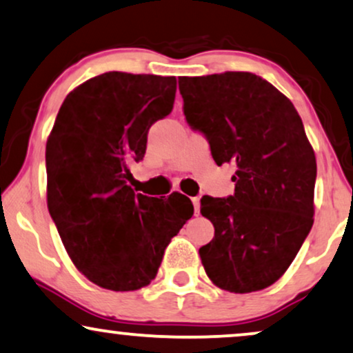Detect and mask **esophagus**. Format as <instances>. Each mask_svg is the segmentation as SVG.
Returning <instances> with one entry per match:
<instances>
[{"label":"esophagus","instance_id":"34e87169","mask_svg":"<svg viewBox=\"0 0 353 353\" xmlns=\"http://www.w3.org/2000/svg\"><path fill=\"white\" fill-rule=\"evenodd\" d=\"M192 202H194L195 215H199V213H200V199L199 197H194V199H192Z\"/></svg>","mask_w":353,"mask_h":353}]
</instances>
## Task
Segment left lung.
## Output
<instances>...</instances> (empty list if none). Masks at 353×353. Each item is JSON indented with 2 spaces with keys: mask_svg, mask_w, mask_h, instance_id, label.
Here are the masks:
<instances>
[{
  "mask_svg": "<svg viewBox=\"0 0 353 353\" xmlns=\"http://www.w3.org/2000/svg\"><path fill=\"white\" fill-rule=\"evenodd\" d=\"M190 127L208 138L218 166L233 164L234 195H205L200 212L215 236L199 249L216 287H270L300 251L314 221L316 156L295 105L248 71L179 78Z\"/></svg>",
  "mask_w": 353,
  "mask_h": 353,
  "instance_id": "left-lung-1",
  "label": "left lung"
}]
</instances>
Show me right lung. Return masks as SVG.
<instances>
[{"instance_id": "1", "label": "right lung", "mask_w": 353, "mask_h": 353, "mask_svg": "<svg viewBox=\"0 0 353 353\" xmlns=\"http://www.w3.org/2000/svg\"><path fill=\"white\" fill-rule=\"evenodd\" d=\"M174 97V77L109 71L66 96L48 135V212L74 267L105 290L150 285L194 215L185 195L146 197L128 185V164L143 159L150 127Z\"/></svg>"}]
</instances>
